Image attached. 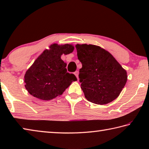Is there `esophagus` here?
Returning <instances> with one entry per match:
<instances>
[{"mask_svg":"<svg viewBox=\"0 0 149 149\" xmlns=\"http://www.w3.org/2000/svg\"><path fill=\"white\" fill-rule=\"evenodd\" d=\"M79 72L78 71V70H77V71L74 72V74H75V76L77 77V79H79Z\"/></svg>","mask_w":149,"mask_h":149,"instance_id":"1","label":"esophagus"}]
</instances>
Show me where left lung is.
I'll list each match as a JSON object with an SVG mask.
<instances>
[{
	"label": "left lung",
	"instance_id": "8db88e82",
	"mask_svg": "<svg viewBox=\"0 0 149 149\" xmlns=\"http://www.w3.org/2000/svg\"><path fill=\"white\" fill-rule=\"evenodd\" d=\"M82 67L79 81L84 97L97 104H106L116 99L125 86L127 73L106 50L93 45L76 46Z\"/></svg>",
	"mask_w": 149,
	"mask_h": 149
}]
</instances>
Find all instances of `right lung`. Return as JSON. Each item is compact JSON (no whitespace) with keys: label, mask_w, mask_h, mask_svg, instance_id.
<instances>
[{"label":"right lung","mask_w":149,"mask_h":149,"mask_svg":"<svg viewBox=\"0 0 149 149\" xmlns=\"http://www.w3.org/2000/svg\"><path fill=\"white\" fill-rule=\"evenodd\" d=\"M70 44H52L36 59L24 74V86L32 96L43 100H52L61 95L73 81L74 74L67 72V63L62 54L74 51Z\"/></svg>","instance_id":"add662e5"}]
</instances>
